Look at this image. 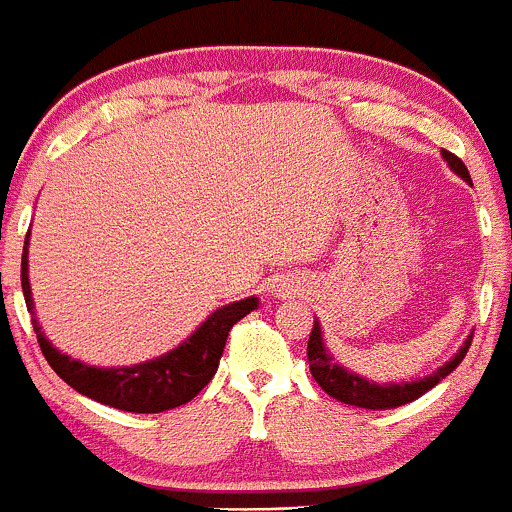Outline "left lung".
Masks as SVG:
<instances>
[{"label":"left lung","mask_w":512,"mask_h":512,"mask_svg":"<svg viewBox=\"0 0 512 512\" xmlns=\"http://www.w3.org/2000/svg\"><path fill=\"white\" fill-rule=\"evenodd\" d=\"M441 155H444V160L449 162L451 170L456 172V175H461L466 182H471V175H468L461 157H456L449 150H441ZM471 340L473 337H468V340L463 342L461 350L456 352V357H453L451 362H446L444 367H439L434 374H429V377L419 379V382L387 384V387H384V384H374L370 379L357 377V374L347 372L345 367L335 365L330 352L325 350L323 337H320V325L318 320H315L313 333H310V340H308L310 374H313L315 382H318L330 397L337 399V402L350 404V407H360V409H394V407H402V404L414 402V399H419L421 394L429 392L431 387H436L441 379L449 377V374L461 365L463 357H466L468 347H471Z\"/></svg>","instance_id":"obj_1"}]
</instances>
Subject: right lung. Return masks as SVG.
<instances>
[{
  "label": "right lung",
  "mask_w": 512,
  "mask_h": 512,
  "mask_svg": "<svg viewBox=\"0 0 512 512\" xmlns=\"http://www.w3.org/2000/svg\"><path fill=\"white\" fill-rule=\"evenodd\" d=\"M21 291H24L26 310L31 313L34 300H31L29 276H26V246L24 256H21ZM256 305V298L224 305L217 313H212V318H207V323L189 340H184L177 350L167 352L157 360L142 362V365L120 367V370H98V367H88L83 362L71 360L68 355H61L41 335L36 318L31 323H34V333L39 337V347L46 362L68 387L96 399L100 404L120 409V412L157 414L182 407L212 382L229 330L244 315H249Z\"/></svg>",
  "instance_id": "1"
}]
</instances>
